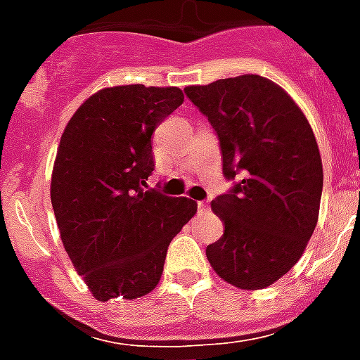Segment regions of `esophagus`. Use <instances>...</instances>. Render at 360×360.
<instances>
[{"instance_id":"34e87169","label":"esophagus","mask_w":360,"mask_h":360,"mask_svg":"<svg viewBox=\"0 0 360 360\" xmlns=\"http://www.w3.org/2000/svg\"><path fill=\"white\" fill-rule=\"evenodd\" d=\"M208 208H210V204L206 202V200H200V202H198V212H206Z\"/></svg>"}]
</instances>
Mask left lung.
<instances>
[{
	"label": "left lung",
	"instance_id": "8db88e82",
	"mask_svg": "<svg viewBox=\"0 0 360 360\" xmlns=\"http://www.w3.org/2000/svg\"><path fill=\"white\" fill-rule=\"evenodd\" d=\"M185 94L216 131L226 179L212 200L224 219L206 257L239 289H264L291 270L316 227L322 160L304 113L276 82L258 75L187 86Z\"/></svg>",
	"mask_w": 360,
	"mask_h": 360
}]
</instances>
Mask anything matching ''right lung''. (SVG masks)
I'll return each mask as SVG.
<instances>
[{"label": "right lung", "instance_id": "right-lung-1", "mask_svg": "<svg viewBox=\"0 0 360 360\" xmlns=\"http://www.w3.org/2000/svg\"><path fill=\"white\" fill-rule=\"evenodd\" d=\"M181 103L177 86L103 89L61 134L51 206L67 255L98 301L150 293L169 243L196 214L191 198L144 191L154 172L152 133Z\"/></svg>", "mask_w": 360, "mask_h": 360}]
</instances>
